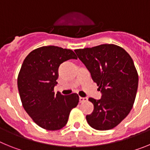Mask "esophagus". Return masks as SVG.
<instances>
[{"mask_svg": "<svg viewBox=\"0 0 150 150\" xmlns=\"http://www.w3.org/2000/svg\"><path fill=\"white\" fill-rule=\"evenodd\" d=\"M79 102H80V103H82V102H84V101H87V100H88V98H83V97H79Z\"/></svg>", "mask_w": 150, "mask_h": 150, "instance_id": "1", "label": "esophagus"}]
</instances>
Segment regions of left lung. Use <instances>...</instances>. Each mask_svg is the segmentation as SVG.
Returning a JSON list of instances; mask_svg holds the SVG:
<instances>
[{"label":"left lung","instance_id":"left-lung-1","mask_svg":"<svg viewBox=\"0 0 150 150\" xmlns=\"http://www.w3.org/2000/svg\"><path fill=\"white\" fill-rule=\"evenodd\" d=\"M74 51L102 93L100 100L88 98L94 110L86 116L87 122L99 131L115 128L128 116L136 98L138 74L132 57L115 44Z\"/></svg>","mask_w":150,"mask_h":150}]
</instances>
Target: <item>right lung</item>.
Segmentation results:
<instances>
[{"mask_svg": "<svg viewBox=\"0 0 150 150\" xmlns=\"http://www.w3.org/2000/svg\"><path fill=\"white\" fill-rule=\"evenodd\" d=\"M71 59H77L71 50L42 46L26 56L18 73L17 84L24 109L36 124L48 131L65 126L71 110L79 103L77 94L64 96L54 92L59 66Z\"/></svg>", "mask_w": 150, "mask_h": 150, "instance_id": "obj_1", "label": "right lung"}]
</instances>
